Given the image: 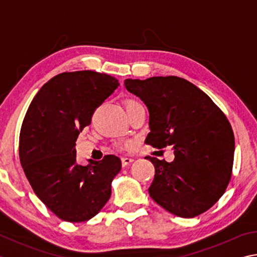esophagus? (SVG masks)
Here are the masks:
<instances>
[{"instance_id":"34e87169","label":"esophagus","mask_w":257,"mask_h":257,"mask_svg":"<svg viewBox=\"0 0 257 257\" xmlns=\"http://www.w3.org/2000/svg\"><path fill=\"white\" fill-rule=\"evenodd\" d=\"M121 162H122L123 167H125V165H129L130 163L134 162V159L133 158H129V156H124V158L121 159Z\"/></svg>"}]
</instances>
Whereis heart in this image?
<instances>
[{
  "mask_svg": "<svg viewBox=\"0 0 257 257\" xmlns=\"http://www.w3.org/2000/svg\"><path fill=\"white\" fill-rule=\"evenodd\" d=\"M137 101H135V99H128L127 102H125V106L129 105V104H133V103H136ZM134 145V142L133 141H129V139H127V141H121L118 143V146L121 147V149H124L127 150L129 149V147H132Z\"/></svg>",
  "mask_w": 257,
  "mask_h": 257,
  "instance_id": "1",
  "label": "heart"
}]
</instances>
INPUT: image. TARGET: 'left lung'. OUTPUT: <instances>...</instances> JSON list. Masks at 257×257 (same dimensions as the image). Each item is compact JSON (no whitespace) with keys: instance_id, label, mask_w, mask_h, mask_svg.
<instances>
[{"instance_id":"8db88e82","label":"left lung","mask_w":257,"mask_h":257,"mask_svg":"<svg viewBox=\"0 0 257 257\" xmlns=\"http://www.w3.org/2000/svg\"><path fill=\"white\" fill-rule=\"evenodd\" d=\"M124 86L149 108L146 144L171 146L175 153L170 163L145 158L155 168L150 196L181 217L206 212L231 179L234 136L227 116L203 90L179 77L125 79Z\"/></svg>"}]
</instances>
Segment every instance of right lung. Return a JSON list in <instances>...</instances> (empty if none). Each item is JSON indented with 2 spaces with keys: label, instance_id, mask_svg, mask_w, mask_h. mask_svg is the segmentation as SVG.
I'll return each mask as SVG.
<instances>
[{
  "label": "right lung",
  "instance_id": "1",
  "mask_svg": "<svg viewBox=\"0 0 257 257\" xmlns=\"http://www.w3.org/2000/svg\"><path fill=\"white\" fill-rule=\"evenodd\" d=\"M118 86V79L106 73H59L42 87L26 113L19 136L21 167L34 193L61 220L88 221L111 196L121 160L111 154L79 165L75 146L95 110Z\"/></svg>",
  "mask_w": 257,
  "mask_h": 257
}]
</instances>
